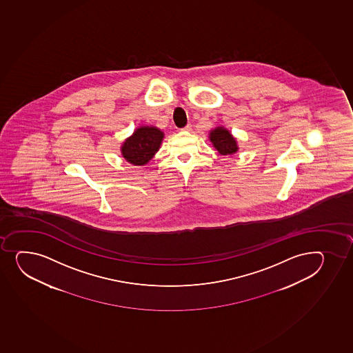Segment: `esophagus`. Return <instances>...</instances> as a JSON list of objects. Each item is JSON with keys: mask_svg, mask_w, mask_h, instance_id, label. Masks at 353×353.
<instances>
[{"mask_svg": "<svg viewBox=\"0 0 353 353\" xmlns=\"http://www.w3.org/2000/svg\"><path fill=\"white\" fill-rule=\"evenodd\" d=\"M181 130H183V131L192 130V124H190V123H188V124H187V125H185V128H183V129H181Z\"/></svg>", "mask_w": 353, "mask_h": 353, "instance_id": "obj_1", "label": "esophagus"}]
</instances>
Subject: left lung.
I'll list each match as a JSON object with an SVG mask.
<instances>
[{
	"label": "left lung",
	"instance_id": "left-lung-1",
	"mask_svg": "<svg viewBox=\"0 0 353 353\" xmlns=\"http://www.w3.org/2000/svg\"><path fill=\"white\" fill-rule=\"evenodd\" d=\"M209 139L214 145V148L223 156H231L238 151L236 138L223 126H217L214 130L210 131Z\"/></svg>",
	"mask_w": 353,
	"mask_h": 353
}]
</instances>
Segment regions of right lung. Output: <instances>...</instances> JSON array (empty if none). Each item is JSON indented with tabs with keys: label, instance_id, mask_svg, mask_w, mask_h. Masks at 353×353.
<instances>
[{
	"label": "right lung",
	"instance_id": "right-lung-1",
	"mask_svg": "<svg viewBox=\"0 0 353 353\" xmlns=\"http://www.w3.org/2000/svg\"><path fill=\"white\" fill-rule=\"evenodd\" d=\"M163 138V131L156 126L137 128L132 136L123 143L121 148L123 158L132 165L143 166L158 152Z\"/></svg>",
	"mask_w": 353,
	"mask_h": 353
}]
</instances>
